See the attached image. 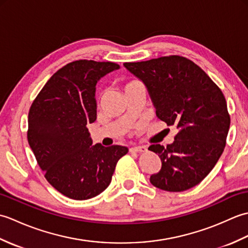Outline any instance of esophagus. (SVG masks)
Listing matches in <instances>:
<instances>
[{"instance_id": "34e87169", "label": "esophagus", "mask_w": 248, "mask_h": 248, "mask_svg": "<svg viewBox=\"0 0 248 248\" xmlns=\"http://www.w3.org/2000/svg\"><path fill=\"white\" fill-rule=\"evenodd\" d=\"M145 151H147L146 146H134L130 148V152H136V154H141V152Z\"/></svg>"}]
</instances>
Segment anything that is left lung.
<instances>
[{
  "instance_id": "8db88e82",
  "label": "left lung",
  "mask_w": 248,
  "mask_h": 248,
  "mask_svg": "<svg viewBox=\"0 0 248 248\" xmlns=\"http://www.w3.org/2000/svg\"><path fill=\"white\" fill-rule=\"evenodd\" d=\"M124 65L145 83L157 117L178 129L172 144L148 148L162 162L160 171L150 177L151 184L167 192L197 186L226 146L230 115L224 93L202 68L180 55Z\"/></svg>"
}]
</instances>
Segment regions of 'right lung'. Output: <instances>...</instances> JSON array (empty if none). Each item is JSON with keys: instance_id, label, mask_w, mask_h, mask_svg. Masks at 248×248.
Returning <instances> with one entry per match:
<instances>
[{"instance_id": "add662e5", "label": "right lung", "mask_w": 248, "mask_h": 248, "mask_svg": "<svg viewBox=\"0 0 248 248\" xmlns=\"http://www.w3.org/2000/svg\"><path fill=\"white\" fill-rule=\"evenodd\" d=\"M112 62L78 60L52 76L31 105L28 140L45 178L66 197L85 200L107 188L124 146H92L86 125L97 118L96 84Z\"/></svg>"}]
</instances>
